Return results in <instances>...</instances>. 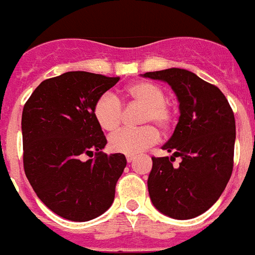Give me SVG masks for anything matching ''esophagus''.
I'll list each match as a JSON object with an SVG mask.
<instances>
[{
	"label": "esophagus",
	"mask_w": 255,
	"mask_h": 255,
	"mask_svg": "<svg viewBox=\"0 0 255 255\" xmlns=\"http://www.w3.org/2000/svg\"><path fill=\"white\" fill-rule=\"evenodd\" d=\"M133 160H134V155H127L128 163H131V162H133Z\"/></svg>",
	"instance_id": "1"
}]
</instances>
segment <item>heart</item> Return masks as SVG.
Listing matches in <instances>:
<instances>
[{
  "label": "heart",
  "mask_w": 255,
  "mask_h": 255,
  "mask_svg": "<svg viewBox=\"0 0 255 255\" xmlns=\"http://www.w3.org/2000/svg\"><path fill=\"white\" fill-rule=\"evenodd\" d=\"M124 96L133 102L144 105L141 123L154 122L160 129H167L172 122V113L166 105V95L158 85L149 81H137L126 88ZM96 121L105 131H115L122 121V104L113 93H104L93 108ZM158 132L153 126L124 128L109 137V147L114 153L136 155L153 145Z\"/></svg>",
  "instance_id": "obj_1"
}]
</instances>
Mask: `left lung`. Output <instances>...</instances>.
<instances>
[{
    "mask_svg": "<svg viewBox=\"0 0 255 255\" xmlns=\"http://www.w3.org/2000/svg\"><path fill=\"white\" fill-rule=\"evenodd\" d=\"M141 76L167 83L179 102V121L162 146L171 157H153L147 177L151 204L172 219H192L218 201L233 167L235 115L226 96L192 71L167 68ZM182 158L174 168L172 162Z\"/></svg>",
    "mask_w": 255,
    "mask_h": 255,
    "instance_id": "1",
    "label": "left lung"
}]
</instances>
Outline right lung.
Masks as SVG:
<instances>
[{
  "label": "right lung",
  "mask_w": 255,
  "mask_h": 255,
  "mask_svg": "<svg viewBox=\"0 0 255 255\" xmlns=\"http://www.w3.org/2000/svg\"><path fill=\"white\" fill-rule=\"evenodd\" d=\"M119 78L70 71L44 80L22 114L25 176L45 206L72 222L100 217L114 202L124 154L102 153L108 144L93 108ZM93 160L83 161L84 153Z\"/></svg>",
  "instance_id": "add662e5"
}]
</instances>
